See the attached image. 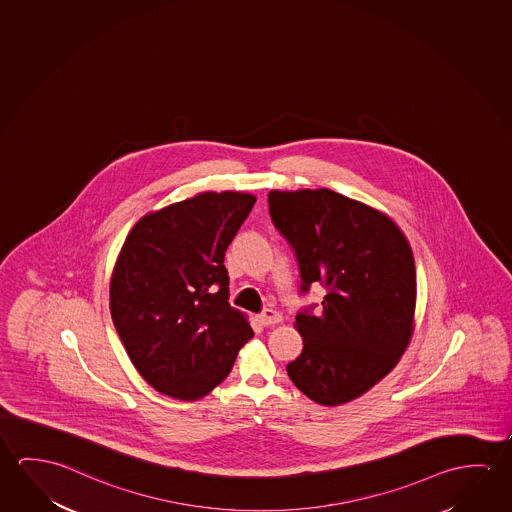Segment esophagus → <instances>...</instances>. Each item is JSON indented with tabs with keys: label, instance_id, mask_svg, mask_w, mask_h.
<instances>
[{
	"label": "esophagus",
	"instance_id": "34e87169",
	"mask_svg": "<svg viewBox=\"0 0 512 512\" xmlns=\"http://www.w3.org/2000/svg\"><path fill=\"white\" fill-rule=\"evenodd\" d=\"M258 322L261 325H276L283 322V317H281V313H277L274 309H265L261 315H258Z\"/></svg>",
	"mask_w": 512,
	"mask_h": 512
}]
</instances>
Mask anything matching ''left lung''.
I'll use <instances>...</instances> for the list:
<instances>
[{"instance_id": "left-lung-1", "label": "left lung", "mask_w": 512, "mask_h": 512, "mask_svg": "<svg viewBox=\"0 0 512 512\" xmlns=\"http://www.w3.org/2000/svg\"><path fill=\"white\" fill-rule=\"evenodd\" d=\"M268 208L297 254L302 293L327 292L318 315L295 317L304 349L286 372L320 406L347 404L390 374L411 341V245L386 213L329 188L270 190Z\"/></svg>"}]
</instances>
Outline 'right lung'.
<instances>
[{
    "mask_svg": "<svg viewBox=\"0 0 512 512\" xmlns=\"http://www.w3.org/2000/svg\"><path fill=\"white\" fill-rule=\"evenodd\" d=\"M256 197L201 192L151 211L126 236L110 281V313L138 374L178 400L208 395L251 340L229 306L226 249Z\"/></svg>",
    "mask_w": 512,
    "mask_h": 512,
    "instance_id": "obj_1",
    "label": "right lung"
}]
</instances>
